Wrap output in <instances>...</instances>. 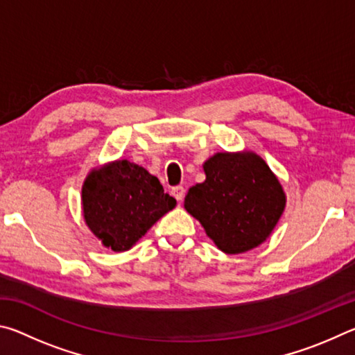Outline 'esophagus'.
<instances>
[{"label":"esophagus","instance_id":"obj_1","mask_svg":"<svg viewBox=\"0 0 355 355\" xmlns=\"http://www.w3.org/2000/svg\"><path fill=\"white\" fill-rule=\"evenodd\" d=\"M172 194L178 202H182L184 199V188L183 186H175V188L172 189Z\"/></svg>","mask_w":355,"mask_h":355}]
</instances>
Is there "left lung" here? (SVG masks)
Segmentation results:
<instances>
[{"mask_svg":"<svg viewBox=\"0 0 355 355\" xmlns=\"http://www.w3.org/2000/svg\"><path fill=\"white\" fill-rule=\"evenodd\" d=\"M205 182L189 188L184 209L224 254L263 244L285 211L286 194L275 173L250 150L216 153L203 163Z\"/></svg>","mask_w":355,"mask_h":355,"instance_id":"obj_1","label":"left lung"}]
</instances>
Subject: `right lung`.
I'll use <instances>...</instances> for the list:
<instances>
[{"instance_id":"right-lung-1","label":"right lung","mask_w":355,"mask_h":355,"mask_svg":"<svg viewBox=\"0 0 355 355\" xmlns=\"http://www.w3.org/2000/svg\"><path fill=\"white\" fill-rule=\"evenodd\" d=\"M84 222L106 249L130 250L175 208L159 180L142 166L117 159L87 173L81 189Z\"/></svg>"}]
</instances>
